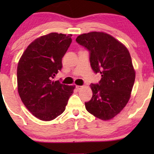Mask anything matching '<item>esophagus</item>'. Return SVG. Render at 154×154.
I'll return each instance as SVG.
<instances>
[{
  "label": "esophagus",
  "mask_w": 154,
  "mask_h": 154,
  "mask_svg": "<svg viewBox=\"0 0 154 154\" xmlns=\"http://www.w3.org/2000/svg\"><path fill=\"white\" fill-rule=\"evenodd\" d=\"M75 88H76L77 90H81L82 88H83V86L82 85H76L75 86Z\"/></svg>",
  "instance_id": "obj_1"
}]
</instances>
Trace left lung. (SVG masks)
I'll return each mask as SVG.
<instances>
[{
    "mask_svg": "<svg viewBox=\"0 0 154 154\" xmlns=\"http://www.w3.org/2000/svg\"><path fill=\"white\" fill-rule=\"evenodd\" d=\"M75 41L89 51L92 70L102 76L97 84L90 85L92 97L85 103V109L100 119H113L127 104L134 83L135 71L130 52L106 33H83Z\"/></svg>",
    "mask_w": 154,
    "mask_h": 154,
    "instance_id": "1",
    "label": "left lung"
}]
</instances>
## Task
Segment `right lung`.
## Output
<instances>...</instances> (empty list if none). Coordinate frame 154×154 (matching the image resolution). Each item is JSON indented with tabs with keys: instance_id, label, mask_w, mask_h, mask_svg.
I'll return each mask as SVG.
<instances>
[{
	"instance_id": "obj_1",
	"label": "right lung",
	"mask_w": 154,
	"mask_h": 154,
	"mask_svg": "<svg viewBox=\"0 0 154 154\" xmlns=\"http://www.w3.org/2000/svg\"><path fill=\"white\" fill-rule=\"evenodd\" d=\"M71 35H43L27 47L19 61V94L27 109L42 121H52L62 114L75 88L53 81L62 70V60L72 41Z\"/></svg>"
}]
</instances>
